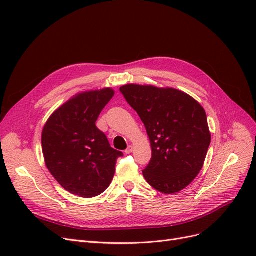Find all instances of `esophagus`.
<instances>
[{"mask_svg": "<svg viewBox=\"0 0 256 256\" xmlns=\"http://www.w3.org/2000/svg\"><path fill=\"white\" fill-rule=\"evenodd\" d=\"M132 150H134V146H128V148L125 150V154H131L132 152Z\"/></svg>", "mask_w": 256, "mask_h": 256, "instance_id": "34e87169", "label": "esophagus"}]
</instances>
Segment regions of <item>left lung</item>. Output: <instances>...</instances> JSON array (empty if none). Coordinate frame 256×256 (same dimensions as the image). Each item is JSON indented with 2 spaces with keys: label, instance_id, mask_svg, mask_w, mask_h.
<instances>
[{
  "label": "left lung",
  "instance_id": "obj_1",
  "mask_svg": "<svg viewBox=\"0 0 256 256\" xmlns=\"http://www.w3.org/2000/svg\"><path fill=\"white\" fill-rule=\"evenodd\" d=\"M120 90L150 138L152 159L143 171L146 182L164 194L184 189L202 170L212 141L203 106L175 88L127 84Z\"/></svg>",
  "mask_w": 256,
  "mask_h": 256
}]
</instances>
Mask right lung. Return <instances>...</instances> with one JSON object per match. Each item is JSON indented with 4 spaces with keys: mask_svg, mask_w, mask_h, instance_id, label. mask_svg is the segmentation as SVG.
Returning <instances> with one entry per match:
<instances>
[{
    "mask_svg": "<svg viewBox=\"0 0 256 256\" xmlns=\"http://www.w3.org/2000/svg\"><path fill=\"white\" fill-rule=\"evenodd\" d=\"M113 96L109 88L81 92L60 106L44 127L46 166L74 196L88 198L102 194L113 180L116 160L122 156L96 127L99 114Z\"/></svg>",
    "mask_w": 256,
    "mask_h": 256,
    "instance_id": "add662e5",
    "label": "right lung"
}]
</instances>
